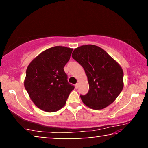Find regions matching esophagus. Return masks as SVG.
Here are the masks:
<instances>
[{"mask_svg":"<svg viewBox=\"0 0 148 148\" xmlns=\"http://www.w3.org/2000/svg\"><path fill=\"white\" fill-rule=\"evenodd\" d=\"M78 86H79V84L77 83L76 85H75V88L77 89V88H78Z\"/></svg>","mask_w":148,"mask_h":148,"instance_id":"34e87169","label":"esophagus"}]
</instances>
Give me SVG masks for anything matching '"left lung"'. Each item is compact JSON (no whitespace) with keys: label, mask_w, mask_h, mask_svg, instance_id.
Segmentation results:
<instances>
[{"label":"left lung","mask_w":148,"mask_h":148,"mask_svg":"<svg viewBox=\"0 0 148 148\" xmlns=\"http://www.w3.org/2000/svg\"><path fill=\"white\" fill-rule=\"evenodd\" d=\"M84 69L89 90L80 95L82 102L93 110H101L114 102L123 88V71L103 49L95 45L79 46L72 54Z\"/></svg>","instance_id":"obj_1"}]
</instances>
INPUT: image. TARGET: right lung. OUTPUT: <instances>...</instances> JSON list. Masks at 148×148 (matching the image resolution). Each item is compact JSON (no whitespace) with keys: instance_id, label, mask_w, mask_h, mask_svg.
Here are the masks:
<instances>
[{"instance_id":"right-lung-1","label":"right lung","mask_w":148,"mask_h":148,"mask_svg":"<svg viewBox=\"0 0 148 148\" xmlns=\"http://www.w3.org/2000/svg\"><path fill=\"white\" fill-rule=\"evenodd\" d=\"M72 49L55 46L42 51L30 62L24 86L34 104L42 110L55 112L62 108L74 89L64 71Z\"/></svg>"}]
</instances>
